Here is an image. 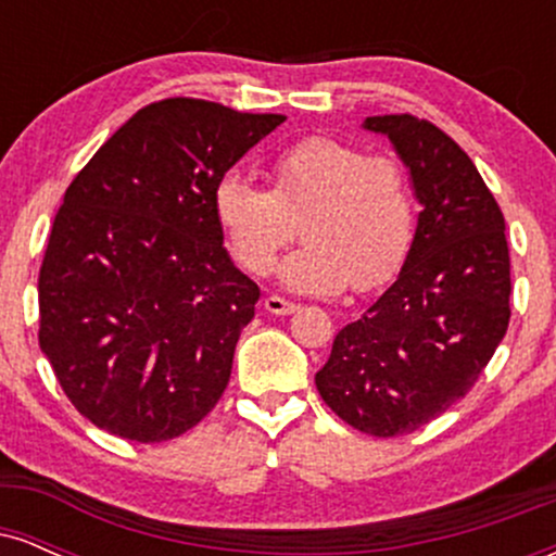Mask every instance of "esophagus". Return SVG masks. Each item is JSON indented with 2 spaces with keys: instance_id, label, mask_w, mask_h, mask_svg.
I'll return each instance as SVG.
<instances>
[{
  "instance_id": "1",
  "label": "esophagus",
  "mask_w": 556,
  "mask_h": 556,
  "mask_svg": "<svg viewBox=\"0 0 556 556\" xmlns=\"http://www.w3.org/2000/svg\"><path fill=\"white\" fill-rule=\"evenodd\" d=\"M264 308L269 311V314H274V316H290V314H295L298 305L292 303V300H285V298H279V295H269V298L264 300Z\"/></svg>"
}]
</instances>
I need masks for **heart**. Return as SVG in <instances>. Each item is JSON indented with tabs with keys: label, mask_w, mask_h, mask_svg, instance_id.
I'll use <instances>...</instances> for the list:
<instances>
[{
	"label": "heart",
	"mask_w": 556,
	"mask_h": 556,
	"mask_svg": "<svg viewBox=\"0 0 556 556\" xmlns=\"http://www.w3.org/2000/svg\"><path fill=\"white\" fill-rule=\"evenodd\" d=\"M271 190L227 172L214 185V216L235 258L269 274L279 251L298 235L277 277L303 295H340L389 282L407 258L416 232V201L394 159L366 156L329 136L292 143L269 164Z\"/></svg>",
	"instance_id": "obj_1"
}]
</instances>
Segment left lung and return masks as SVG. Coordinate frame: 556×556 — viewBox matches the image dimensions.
Masks as SVG:
<instances>
[{
    "instance_id": "left-lung-1",
    "label": "left lung",
    "mask_w": 556,
    "mask_h": 556,
    "mask_svg": "<svg viewBox=\"0 0 556 556\" xmlns=\"http://www.w3.org/2000/svg\"><path fill=\"white\" fill-rule=\"evenodd\" d=\"M363 130L389 138L420 214L397 279L334 337L316 389L353 429L402 437L465 397L500 348L509 248L476 164L437 125L384 114Z\"/></svg>"
}]
</instances>
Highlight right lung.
<instances>
[{
  "mask_svg": "<svg viewBox=\"0 0 556 556\" xmlns=\"http://www.w3.org/2000/svg\"><path fill=\"white\" fill-rule=\"evenodd\" d=\"M282 123L164 99L70 182L38 274V344L93 426L167 442L219 402L261 292L229 258L214 185Z\"/></svg>",
  "mask_w": 556,
  "mask_h": 556,
  "instance_id": "1",
  "label": "right lung"
}]
</instances>
